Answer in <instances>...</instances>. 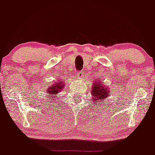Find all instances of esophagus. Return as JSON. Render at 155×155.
<instances>
[{"label":"esophagus","mask_w":155,"mask_h":155,"mask_svg":"<svg viewBox=\"0 0 155 155\" xmlns=\"http://www.w3.org/2000/svg\"><path fill=\"white\" fill-rule=\"evenodd\" d=\"M84 75V72L82 71H78L76 74V76H77V78H83V76Z\"/></svg>","instance_id":"34e87169"}]
</instances>
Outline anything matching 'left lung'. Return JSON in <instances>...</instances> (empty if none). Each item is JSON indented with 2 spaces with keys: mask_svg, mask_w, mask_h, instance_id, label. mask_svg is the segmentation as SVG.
I'll return each instance as SVG.
<instances>
[{
  "mask_svg": "<svg viewBox=\"0 0 155 155\" xmlns=\"http://www.w3.org/2000/svg\"><path fill=\"white\" fill-rule=\"evenodd\" d=\"M100 81V80H99ZM91 99L94 101V103L102 104L103 101L109 96V88L101 83V81H94L91 87Z\"/></svg>",
  "mask_w": 155,
  "mask_h": 155,
  "instance_id": "left-lung-1",
  "label": "left lung"
}]
</instances>
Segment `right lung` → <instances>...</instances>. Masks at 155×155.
I'll return each mask as SVG.
<instances>
[{
  "mask_svg": "<svg viewBox=\"0 0 155 155\" xmlns=\"http://www.w3.org/2000/svg\"><path fill=\"white\" fill-rule=\"evenodd\" d=\"M64 85L65 84L63 81H58L57 83H54V84H53V85L48 87L46 93L50 95L51 99L57 101V95H58L59 93L64 90Z\"/></svg>",
  "mask_w": 155,
  "mask_h": 155,
  "instance_id": "add662e5",
  "label": "right lung"
}]
</instances>
